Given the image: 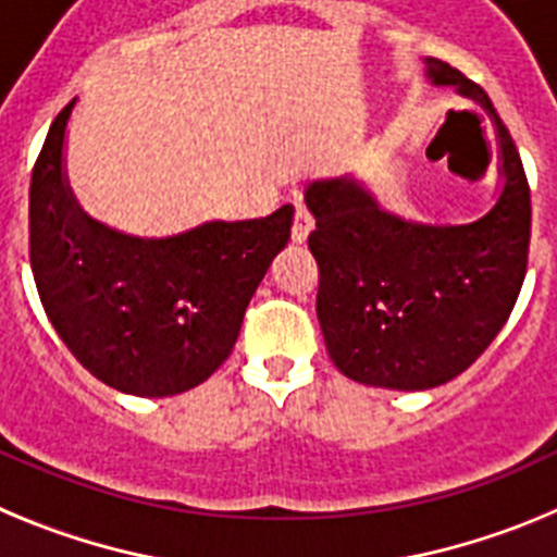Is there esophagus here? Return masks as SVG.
Wrapping results in <instances>:
<instances>
[{"label":"esophagus","instance_id":"obj_1","mask_svg":"<svg viewBox=\"0 0 557 557\" xmlns=\"http://www.w3.org/2000/svg\"><path fill=\"white\" fill-rule=\"evenodd\" d=\"M314 225V218L312 211L307 209V206L298 203V209H295V220H293V243H304L309 236V231H312Z\"/></svg>","mask_w":557,"mask_h":557}]
</instances>
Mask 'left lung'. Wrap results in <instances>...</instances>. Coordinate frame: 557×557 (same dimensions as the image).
Returning a JSON list of instances; mask_svg holds the SVG:
<instances>
[{
	"label": "left lung",
	"mask_w": 557,
	"mask_h": 557,
	"mask_svg": "<svg viewBox=\"0 0 557 557\" xmlns=\"http://www.w3.org/2000/svg\"><path fill=\"white\" fill-rule=\"evenodd\" d=\"M426 77L455 86L494 120L505 184L485 218L407 223L354 178L307 186L329 357L354 382L391 391H430L466 371L505 326L528 273L533 209L513 136L460 69L426 58Z\"/></svg>",
	"instance_id": "obj_1"
}]
</instances>
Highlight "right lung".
Wrapping results in <instances>:
<instances>
[{"label": "right lung", "instance_id": "1", "mask_svg": "<svg viewBox=\"0 0 557 557\" xmlns=\"http://www.w3.org/2000/svg\"><path fill=\"white\" fill-rule=\"evenodd\" d=\"M75 100L55 116L29 184V264L44 312L91 376L131 396H175L228 359L245 309L287 245L293 206L141 239L97 223L63 172Z\"/></svg>", "mask_w": 557, "mask_h": 557}]
</instances>
